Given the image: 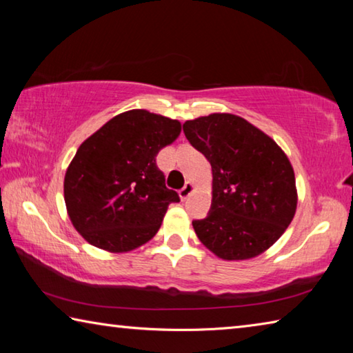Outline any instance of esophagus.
Returning a JSON list of instances; mask_svg holds the SVG:
<instances>
[{
    "instance_id": "34e87169",
    "label": "esophagus",
    "mask_w": 353,
    "mask_h": 353,
    "mask_svg": "<svg viewBox=\"0 0 353 353\" xmlns=\"http://www.w3.org/2000/svg\"><path fill=\"white\" fill-rule=\"evenodd\" d=\"M193 190H194V183L193 182H187V183H185V187L181 191H179V196H181L182 201L188 199V196L193 193Z\"/></svg>"
}]
</instances>
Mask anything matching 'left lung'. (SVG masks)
I'll return each mask as SVG.
<instances>
[{"instance_id":"obj_1","label":"left lung","mask_w":353,"mask_h":353,"mask_svg":"<svg viewBox=\"0 0 353 353\" xmlns=\"http://www.w3.org/2000/svg\"><path fill=\"white\" fill-rule=\"evenodd\" d=\"M183 132L212 165L210 214L193 221L199 241L225 261L266 252L296 214V177L288 155L234 113L188 119Z\"/></svg>"}]
</instances>
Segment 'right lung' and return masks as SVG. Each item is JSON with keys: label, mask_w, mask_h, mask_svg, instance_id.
Listing matches in <instances>:
<instances>
[{"label": "right lung", "mask_w": 353, "mask_h": 353, "mask_svg": "<svg viewBox=\"0 0 353 353\" xmlns=\"http://www.w3.org/2000/svg\"><path fill=\"white\" fill-rule=\"evenodd\" d=\"M181 130L177 119L134 109L82 141L65 172L63 199L83 240L112 254L152 240L168 205L181 201L166 188L155 157Z\"/></svg>", "instance_id": "1"}]
</instances>
